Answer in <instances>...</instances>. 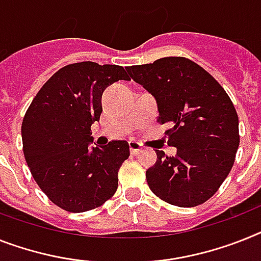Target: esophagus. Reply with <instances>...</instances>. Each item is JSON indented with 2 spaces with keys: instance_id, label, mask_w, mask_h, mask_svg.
<instances>
[{
  "instance_id": "esophagus-1",
  "label": "esophagus",
  "mask_w": 261,
  "mask_h": 261,
  "mask_svg": "<svg viewBox=\"0 0 261 261\" xmlns=\"http://www.w3.org/2000/svg\"><path fill=\"white\" fill-rule=\"evenodd\" d=\"M128 146H130V151L133 155H138L142 150H143L142 144L138 143V142H130V143H128Z\"/></svg>"
}]
</instances>
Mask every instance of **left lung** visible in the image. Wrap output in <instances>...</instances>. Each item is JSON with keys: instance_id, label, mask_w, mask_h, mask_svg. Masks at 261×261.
<instances>
[{"instance_id": "left-lung-1", "label": "left lung", "mask_w": 261, "mask_h": 261, "mask_svg": "<svg viewBox=\"0 0 261 261\" xmlns=\"http://www.w3.org/2000/svg\"><path fill=\"white\" fill-rule=\"evenodd\" d=\"M127 71L155 97L158 122L170 126L167 143L178 151L171 158L155 150L156 163L146 171L150 190L178 207L207 201L228 176L240 143L231 98L208 71L185 57H164Z\"/></svg>"}]
</instances>
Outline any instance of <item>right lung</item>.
<instances>
[{
	"label": "right lung",
	"mask_w": 261,
	"mask_h": 261,
	"mask_svg": "<svg viewBox=\"0 0 261 261\" xmlns=\"http://www.w3.org/2000/svg\"><path fill=\"white\" fill-rule=\"evenodd\" d=\"M119 80L118 65L71 63L41 87L22 120L23 155L33 178L60 208L85 212L113 198L118 171L130 156L126 141L89 148L91 124L99 122L102 93Z\"/></svg>",
	"instance_id": "obj_1"
}]
</instances>
